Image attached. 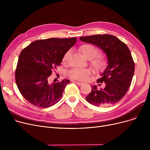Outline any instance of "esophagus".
<instances>
[{"label": "esophagus", "mask_w": 150, "mask_h": 150, "mask_svg": "<svg viewBox=\"0 0 150 150\" xmlns=\"http://www.w3.org/2000/svg\"><path fill=\"white\" fill-rule=\"evenodd\" d=\"M73 82H74V83H75L76 84H78V86H81V85H83V83H81V82H78V81H73Z\"/></svg>", "instance_id": "1"}]
</instances>
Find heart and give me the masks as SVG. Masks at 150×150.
Wrapping results in <instances>:
<instances>
[{"instance_id": "heart-1", "label": "heart", "mask_w": 150, "mask_h": 150, "mask_svg": "<svg viewBox=\"0 0 150 150\" xmlns=\"http://www.w3.org/2000/svg\"><path fill=\"white\" fill-rule=\"evenodd\" d=\"M78 51L84 58L90 60V64L96 72H101L105 69L106 64V60L101 55H97L98 49L96 46L91 44H84L79 47ZM70 52L69 51L63 57V62L67 61ZM91 74V70L89 69H74L69 73L70 78L78 80H85Z\"/></svg>"}]
</instances>
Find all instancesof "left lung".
<instances>
[{
    "instance_id": "1",
    "label": "left lung",
    "mask_w": 150,
    "mask_h": 150,
    "mask_svg": "<svg viewBox=\"0 0 150 150\" xmlns=\"http://www.w3.org/2000/svg\"><path fill=\"white\" fill-rule=\"evenodd\" d=\"M80 40L97 46L107 57L108 66L97 83L105 82L104 89L91 86L92 91L86 97L90 104L107 106L119 101L127 93L134 72V62L127 45L111 35H96L80 37Z\"/></svg>"
}]
</instances>
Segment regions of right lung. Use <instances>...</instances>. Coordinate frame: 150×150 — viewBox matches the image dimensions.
<instances>
[{"label":"right lung","instance_id":"obj_1","mask_svg":"<svg viewBox=\"0 0 150 150\" xmlns=\"http://www.w3.org/2000/svg\"><path fill=\"white\" fill-rule=\"evenodd\" d=\"M76 42V38H49L35 41L22 50L15 79L19 92L29 103L47 108L60 100L70 81L49 83L48 78Z\"/></svg>","mask_w":150,"mask_h":150}]
</instances>
